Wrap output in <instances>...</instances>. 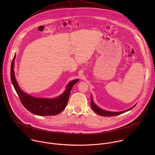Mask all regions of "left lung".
Returning <instances> with one entry per match:
<instances>
[{
  "mask_svg": "<svg viewBox=\"0 0 155 155\" xmlns=\"http://www.w3.org/2000/svg\"><path fill=\"white\" fill-rule=\"evenodd\" d=\"M136 105V104L135 105H134L132 107H131L129 109H127L126 110H124V111H123V112H108V111H106V110H104L102 109H101L99 107H98L93 102V97L91 96V108H93V110H94V111L98 115H101V116H104V117H112V116H117V115H120L121 114H123L124 112H126L127 111H129V110H131Z\"/></svg>",
  "mask_w": 155,
  "mask_h": 155,
  "instance_id": "obj_1",
  "label": "left lung"
}]
</instances>
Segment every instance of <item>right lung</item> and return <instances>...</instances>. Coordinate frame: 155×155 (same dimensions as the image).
I'll list each match as a JSON object with an SVG mask.
<instances>
[{"mask_svg":"<svg viewBox=\"0 0 155 155\" xmlns=\"http://www.w3.org/2000/svg\"><path fill=\"white\" fill-rule=\"evenodd\" d=\"M15 59V54L11 64V80L21 102L23 106L32 114L39 116H53L56 115L61 112L68 104L72 86L79 80L76 79L69 82L63 94L56 98L46 99L35 97L24 93L19 88L14 74Z\"/></svg>","mask_w":155,"mask_h":155,"instance_id":"add662e5","label":"right lung"}]
</instances>
